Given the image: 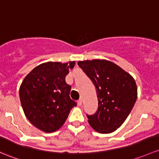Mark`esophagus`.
<instances>
[{"label": "esophagus", "mask_w": 159, "mask_h": 159, "mask_svg": "<svg viewBox=\"0 0 159 159\" xmlns=\"http://www.w3.org/2000/svg\"><path fill=\"white\" fill-rule=\"evenodd\" d=\"M78 106H81L82 105V100L81 99H79L78 101Z\"/></svg>", "instance_id": "34e87169"}]
</instances>
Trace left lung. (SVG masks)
I'll list each match as a JSON object with an SVG mask.
<instances>
[{
    "mask_svg": "<svg viewBox=\"0 0 159 159\" xmlns=\"http://www.w3.org/2000/svg\"><path fill=\"white\" fill-rule=\"evenodd\" d=\"M97 89L98 111L88 116V123L100 133H111L121 126L137 99V86L129 73L106 59L79 61Z\"/></svg>",
    "mask_w": 159,
    "mask_h": 159,
    "instance_id": "1",
    "label": "left lung"
}]
</instances>
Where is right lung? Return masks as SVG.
I'll list each match as a JSON object with an SVG mask.
<instances>
[{"instance_id":"1","label":"right lung","mask_w":159,"mask_h":159,"mask_svg":"<svg viewBox=\"0 0 159 159\" xmlns=\"http://www.w3.org/2000/svg\"><path fill=\"white\" fill-rule=\"evenodd\" d=\"M75 61H48L33 68L20 87V99L28 120L44 133H53L63 126L70 110L76 106L70 98L71 86L66 76Z\"/></svg>"}]
</instances>
